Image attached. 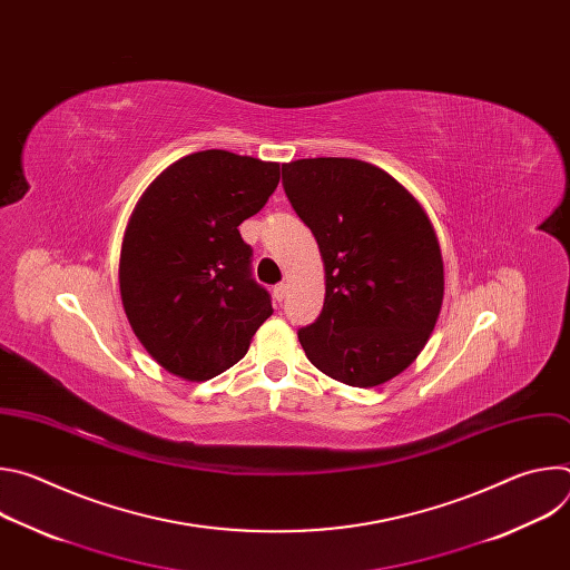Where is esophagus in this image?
I'll return each instance as SVG.
<instances>
[{"label":"esophagus","instance_id":"esophagus-1","mask_svg":"<svg viewBox=\"0 0 570 570\" xmlns=\"http://www.w3.org/2000/svg\"><path fill=\"white\" fill-rule=\"evenodd\" d=\"M286 293H288V286H286V284H277V286L273 288V297H275V302L279 304V302L286 297Z\"/></svg>","mask_w":570,"mask_h":570}]
</instances>
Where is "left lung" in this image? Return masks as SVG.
Returning a JSON list of instances; mask_svg holds the SVG:
<instances>
[{
  "mask_svg": "<svg viewBox=\"0 0 570 570\" xmlns=\"http://www.w3.org/2000/svg\"><path fill=\"white\" fill-rule=\"evenodd\" d=\"M282 180L324 266L322 313L297 334L306 358L354 387L394 379L422 354L444 299L426 209L363 159H295L282 165Z\"/></svg>",
  "mask_w": 570,
  "mask_h": 570,
  "instance_id": "1",
  "label": "left lung"
}]
</instances>
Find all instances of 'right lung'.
Segmentation results:
<instances>
[{
    "label": "right lung",
    "instance_id": "obj_1",
    "mask_svg": "<svg viewBox=\"0 0 570 570\" xmlns=\"http://www.w3.org/2000/svg\"><path fill=\"white\" fill-rule=\"evenodd\" d=\"M279 183L277 161L229 150L176 159L139 196L121 240L119 293L157 365L207 381L246 356L273 315L238 225Z\"/></svg>",
    "mask_w": 570,
    "mask_h": 570
}]
</instances>
